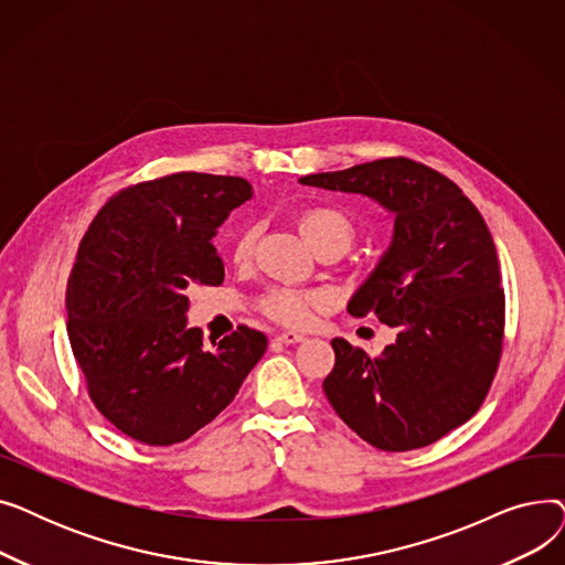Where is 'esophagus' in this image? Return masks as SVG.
Instances as JSON below:
<instances>
[{
    "mask_svg": "<svg viewBox=\"0 0 565 565\" xmlns=\"http://www.w3.org/2000/svg\"><path fill=\"white\" fill-rule=\"evenodd\" d=\"M307 337L305 334H298V332H281L277 334V341L279 343H286V345H292V343H302Z\"/></svg>",
    "mask_w": 565,
    "mask_h": 565,
    "instance_id": "34e87169",
    "label": "esophagus"
}]
</instances>
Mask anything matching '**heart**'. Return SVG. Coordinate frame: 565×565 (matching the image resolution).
<instances>
[{"label": "heart", "instance_id": "1", "mask_svg": "<svg viewBox=\"0 0 565 565\" xmlns=\"http://www.w3.org/2000/svg\"><path fill=\"white\" fill-rule=\"evenodd\" d=\"M300 231L305 235V241L313 247L320 243H334L339 247H348L352 243V222L348 220L345 213L337 211V207L330 205H318L309 207L300 215ZM256 241V231L254 226H245L241 233L235 235L233 243V258L241 263L252 256ZM322 305V295L311 292V290H295V288H273L263 295L260 309L284 322V324H305L311 320L313 311Z\"/></svg>", "mask_w": 565, "mask_h": 565}]
</instances>
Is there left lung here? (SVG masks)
I'll use <instances>...</instances> for the list:
<instances>
[{"mask_svg":"<svg viewBox=\"0 0 565 565\" xmlns=\"http://www.w3.org/2000/svg\"><path fill=\"white\" fill-rule=\"evenodd\" d=\"M300 183L369 196L394 215L392 245L348 313H375L396 341L369 358L334 339L324 396L375 449L428 447L481 407L499 366L507 302L488 224L447 175L407 158Z\"/></svg>","mask_w":565,"mask_h":565,"instance_id":"obj_1","label":"left lung"}]
</instances>
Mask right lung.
I'll return each mask as SVG.
<instances>
[{
  "label": "right lung",
  "mask_w": 565,
  "mask_h": 565,
  "mask_svg": "<svg viewBox=\"0 0 565 565\" xmlns=\"http://www.w3.org/2000/svg\"><path fill=\"white\" fill-rule=\"evenodd\" d=\"M252 194L237 175H162L114 194L82 237L66 288L71 348L98 412L148 447L211 424L267 348L247 324L207 348L185 316L190 286L224 281L213 235Z\"/></svg>",
  "instance_id": "1"
}]
</instances>
